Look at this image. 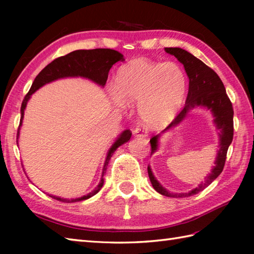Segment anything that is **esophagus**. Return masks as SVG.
<instances>
[{
  "label": "esophagus",
  "instance_id": "1",
  "mask_svg": "<svg viewBox=\"0 0 254 254\" xmlns=\"http://www.w3.org/2000/svg\"><path fill=\"white\" fill-rule=\"evenodd\" d=\"M134 136L136 137H146L148 135V130L144 127H137L135 130L133 131Z\"/></svg>",
  "mask_w": 254,
  "mask_h": 254
}]
</instances>
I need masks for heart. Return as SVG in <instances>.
<instances>
[{"label":"heart","instance_id":"b5f03b06","mask_svg":"<svg viewBox=\"0 0 254 254\" xmlns=\"http://www.w3.org/2000/svg\"><path fill=\"white\" fill-rule=\"evenodd\" d=\"M187 76L175 62H152L138 58L118 69L113 101L119 106L138 102V116L148 127L174 120L185 102Z\"/></svg>","mask_w":254,"mask_h":254}]
</instances>
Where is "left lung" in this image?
<instances>
[{
  "mask_svg": "<svg viewBox=\"0 0 254 254\" xmlns=\"http://www.w3.org/2000/svg\"><path fill=\"white\" fill-rule=\"evenodd\" d=\"M165 51L171 56H175L178 59V61L182 63L183 66H185L186 73L189 77V91L185 108L160 134L180 124L187 118L188 113L194 108L201 107L212 112L214 117V124L217 128L219 136V149L212 171L205 178L204 182H201L195 189L187 193L169 192L156 179L150 167H147L152 186L161 195L169 197H188L203 191L205 188H207L222 174L225 166L226 156H227V150L234 137V109L230 99L226 94V89L222 79L212 68L191 55L190 52L183 50L181 48H165ZM160 134L150 138L149 142L150 146H152L150 155H153L158 149Z\"/></svg>",
  "mask_w": 254,
  "mask_h": 254,
  "instance_id": "8db88e82",
  "label": "left lung"
}]
</instances>
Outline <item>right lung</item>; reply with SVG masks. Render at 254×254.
<instances>
[{"label":"right lung","mask_w":254,"mask_h":254,"mask_svg":"<svg viewBox=\"0 0 254 254\" xmlns=\"http://www.w3.org/2000/svg\"><path fill=\"white\" fill-rule=\"evenodd\" d=\"M119 61H124V58L122 53L119 51L112 50V49H94V50H76L73 51L68 55L60 57L53 60L50 64L42 69V71L37 75L34 83H32L31 87L28 91V94L25 96L20 108V123L17 132V144H18V137H19V130L21 124H23L24 119V112L26 109L27 102L30 99L31 95L35 93L36 90L39 89L46 84H49L53 80L65 78V77H83L87 78L91 82L98 84L101 87H104L108 78V73H109L110 68L115 63ZM132 133L130 130H124L120 135L116 139V142L112 144V146L109 148L107 153V157L104 164V168H102V175L99 185L95 188L94 191L88 193L87 195L80 196L77 198H63L60 196L49 195L53 198L58 199V201L65 202V203H72V202H79L87 199L95 194L100 191V189L104 186V175L107 170V166L109 164V160L112 157L113 153L116 152L119 146L122 144L127 143L128 139L131 138Z\"/></svg>","instance_id":"obj_1"}]
</instances>
